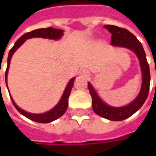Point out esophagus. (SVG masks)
Returning <instances> with one entry per match:
<instances>
[{"label":"esophagus","mask_w":156,"mask_h":156,"mask_svg":"<svg viewBox=\"0 0 156 156\" xmlns=\"http://www.w3.org/2000/svg\"><path fill=\"white\" fill-rule=\"evenodd\" d=\"M80 75L83 76V77H84V78H87V77L89 76V73H88L87 70H82V71L80 72Z\"/></svg>","instance_id":"esophagus-1"}]
</instances>
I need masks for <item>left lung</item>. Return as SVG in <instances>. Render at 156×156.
<instances>
[{"label":"left lung","instance_id":"obj_1","mask_svg":"<svg viewBox=\"0 0 156 156\" xmlns=\"http://www.w3.org/2000/svg\"><path fill=\"white\" fill-rule=\"evenodd\" d=\"M105 29L112 34L111 45L129 49L136 54L142 74V83L140 91L136 98L129 105L122 107H113L102 100L91 83H88V87L92 97V107L96 115L112 121H121L130 117L137 112L146 100L150 90L151 73L146 60V56L143 46L136 37L126 29L113 25L104 26Z\"/></svg>","mask_w":156,"mask_h":156}]
</instances>
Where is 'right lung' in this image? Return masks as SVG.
<instances>
[{
    "instance_id": "add662e5",
    "label": "right lung",
    "mask_w": 156,
    "mask_h": 156,
    "mask_svg": "<svg viewBox=\"0 0 156 156\" xmlns=\"http://www.w3.org/2000/svg\"><path fill=\"white\" fill-rule=\"evenodd\" d=\"M63 32H64L63 30L52 28V27L36 29V30H33L32 32L25 33L24 35H22L17 41H16L13 48L9 51L8 58H7V68H6V71H5V84H6L7 88H8V86H7V74H8L9 67H10V62H11L12 55L14 54V52L25 42L26 40L32 38V37H41V38L52 39V40H59L63 36ZM74 80L75 78H71L69 80L68 83L65 88L64 92H63V94L62 95L61 98L57 104V105L51 109H50L49 111L46 112V113H42V114H32V113H29V112L23 110L16 105L15 101L12 98L11 94H10V97H11V99H12V104L15 106V108L17 109V111L20 114H22V115H24L25 117H27V119L32 121L38 122V123H44V124L45 123H50V122H52V121L58 119V118H60L64 115V113L68 108V98H69V95H70L72 88H73V86Z\"/></svg>"
}]
</instances>
